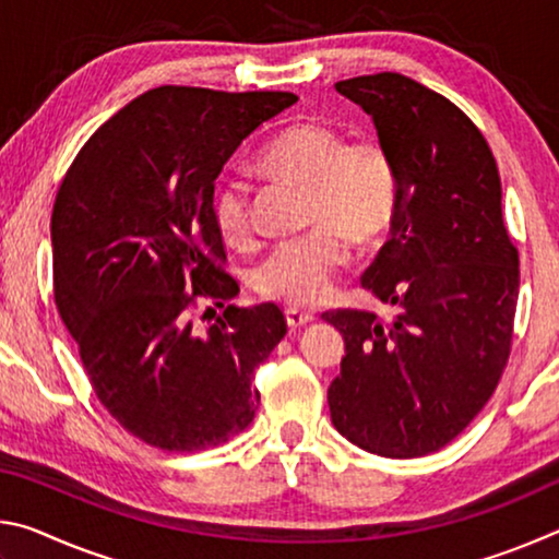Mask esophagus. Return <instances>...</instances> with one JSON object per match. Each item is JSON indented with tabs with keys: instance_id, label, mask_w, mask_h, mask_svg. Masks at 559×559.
Wrapping results in <instances>:
<instances>
[{
	"instance_id": "esophagus-1",
	"label": "esophagus",
	"mask_w": 559,
	"mask_h": 559,
	"mask_svg": "<svg viewBox=\"0 0 559 559\" xmlns=\"http://www.w3.org/2000/svg\"><path fill=\"white\" fill-rule=\"evenodd\" d=\"M286 320H288V325L290 328H302V325H308V323H313L316 320V310H302V308H288L286 310Z\"/></svg>"
}]
</instances>
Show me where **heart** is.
Instances as JSON below:
<instances>
[{
  "instance_id": "obj_1",
  "label": "heart",
  "mask_w": 559,
  "mask_h": 559,
  "mask_svg": "<svg viewBox=\"0 0 559 559\" xmlns=\"http://www.w3.org/2000/svg\"><path fill=\"white\" fill-rule=\"evenodd\" d=\"M257 167L306 187V224L313 226L269 253L257 271V288L293 308L316 306L345 269L347 239L370 246L392 226L400 210L394 159L377 138L345 140L328 122L302 120L261 147ZM212 214L224 243L251 246L249 200L239 182L216 189Z\"/></svg>"
}]
</instances>
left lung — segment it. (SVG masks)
<instances>
[{
    "instance_id": "1",
    "label": "left lung",
    "mask_w": 559,
    "mask_h": 559,
    "mask_svg": "<svg viewBox=\"0 0 559 559\" xmlns=\"http://www.w3.org/2000/svg\"><path fill=\"white\" fill-rule=\"evenodd\" d=\"M335 88L372 116L394 159L400 210L362 276V288L396 308L394 320L323 313L345 337L330 419L377 456H427L476 419L513 347L520 261L498 165L466 112L402 73Z\"/></svg>"
}]
</instances>
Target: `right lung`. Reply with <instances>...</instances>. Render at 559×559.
I'll use <instances>...</instances> for the list:
<instances>
[{
  "label": "right lung",
  "instance_id": "right-lung-1",
  "mask_svg": "<svg viewBox=\"0 0 559 559\" xmlns=\"http://www.w3.org/2000/svg\"><path fill=\"white\" fill-rule=\"evenodd\" d=\"M296 100L283 91L153 88L93 132L56 194V308L98 402L150 447H219L259 409L253 370L288 323L273 302H231L239 283L224 269L214 179Z\"/></svg>",
  "mask_w": 559,
  "mask_h": 559
}]
</instances>
